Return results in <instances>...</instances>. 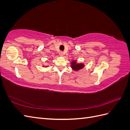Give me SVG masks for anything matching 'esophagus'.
Listing matches in <instances>:
<instances>
[{
  "label": "esophagus",
  "instance_id": "34e87169",
  "mask_svg": "<svg viewBox=\"0 0 130 130\" xmlns=\"http://www.w3.org/2000/svg\"><path fill=\"white\" fill-rule=\"evenodd\" d=\"M59 54H60V55L61 56H63V55H64V53L63 52H60V53H59Z\"/></svg>",
  "mask_w": 130,
  "mask_h": 130
}]
</instances>
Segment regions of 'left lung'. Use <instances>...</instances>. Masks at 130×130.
<instances>
[{
	"mask_svg": "<svg viewBox=\"0 0 130 130\" xmlns=\"http://www.w3.org/2000/svg\"><path fill=\"white\" fill-rule=\"evenodd\" d=\"M84 66L85 65L83 63H77L76 61H72L71 62V67L75 71H77V70H79L80 69L83 68Z\"/></svg>",
	"mask_w": 130,
	"mask_h": 130,
	"instance_id": "obj_1",
	"label": "left lung"
}]
</instances>
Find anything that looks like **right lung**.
<instances>
[{"label": "right lung", "instance_id": "obj_1", "mask_svg": "<svg viewBox=\"0 0 130 130\" xmlns=\"http://www.w3.org/2000/svg\"><path fill=\"white\" fill-rule=\"evenodd\" d=\"M45 67H47V66H45Z\"/></svg>", "mask_w": 130, "mask_h": 130}]
</instances>
